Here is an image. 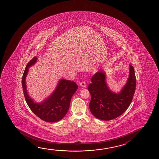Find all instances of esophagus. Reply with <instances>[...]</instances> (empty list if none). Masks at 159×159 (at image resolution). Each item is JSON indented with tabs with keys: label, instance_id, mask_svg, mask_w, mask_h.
Segmentation results:
<instances>
[{
	"label": "esophagus",
	"instance_id": "34e87169",
	"mask_svg": "<svg viewBox=\"0 0 159 159\" xmlns=\"http://www.w3.org/2000/svg\"><path fill=\"white\" fill-rule=\"evenodd\" d=\"M80 85L81 87H83V88H85V87H86V84L85 81H81L80 83Z\"/></svg>",
	"mask_w": 159,
	"mask_h": 159
}]
</instances>
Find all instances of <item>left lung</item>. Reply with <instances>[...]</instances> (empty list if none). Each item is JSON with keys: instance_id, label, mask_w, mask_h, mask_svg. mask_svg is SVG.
<instances>
[{"instance_id": "8db88e82", "label": "left lung", "mask_w": 159, "mask_h": 159, "mask_svg": "<svg viewBox=\"0 0 159 159\" xmlns=\"http://www.w3.org/2000/svg\"><path fill=\"white\" fill-rule=\"evenodd\" d=\"M130 74L126 85L120 93L111 91L106 83L105 74L98 71L92 76L88 86L90 93L91 112L100 120H110L122 115L129 107L136 89V77L133 66L130 64Z\"/></svg>"}]
</instances>
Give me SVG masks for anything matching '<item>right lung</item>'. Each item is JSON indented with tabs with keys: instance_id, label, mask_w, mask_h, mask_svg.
<instances>
[{
	"instance_id": "add662e5",
	"label": "right lung",
	"mask_w": 159,
	"mask_h": 159,
	"mask_svg": "<svg viewBox=\"0 0 159 159\" xmlns=\"http://www.w3.org/2000/svg\"><path fill=\"white\" fill-rule=\"evenodd\" d=\"M37 59L36 57H34L27 63L22 75V86L25 98L32 112L38 117L47 122H57L63 118L68 111L71 98L77 90L78 85L73 81L61 79L49 98L41 103H34L27 94L25 78L28 68L34 65Z\"/></svg>"
}]
</instances>
